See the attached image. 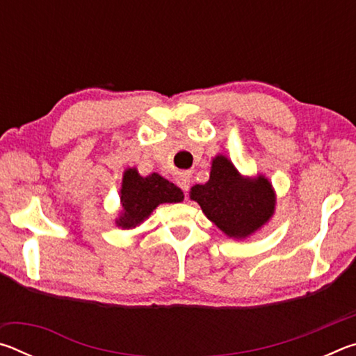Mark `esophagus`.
Wrapping results in <instances>:
<instances>
[{"label": "esophagus", "instance_id": "obj_1", "mask_svg": "<svg viewBox=\"0 0 356 356\" xmlns=\"http://www.w3.org/2000/svg\"><path fill=\"white\" fill-rule=\"evenodd\" d=\"M177 185L184 191H188V188H190V176H188V174H180V176L177 177Z\"/></svg>", "mask_w": 356, "mask_h": 356}]
</instances>
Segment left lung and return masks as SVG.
I'll use <instances>...</instances> for the list:
<instances>
[{"label": "left lung", "instance_id": "obj_1", "mask_svg": "<svg viewBox=\"0 0 356 356\" xmlns=\"http://www.w3.org/2000/svg\"><path fill=\"white\" fill-rule=\"evenodd\" d=\"M190 200L227 237L245 240L273 218L276 193L264 174L242 176L226 155L218 154L207 182L191 186Z\"/></svg>", "mask_w": 356, "mask_h": 356}]
</instances>
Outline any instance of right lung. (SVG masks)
<instances>
[{
    "label": "right lung",
    "instance_id": "add662e5",
    "mask_svg": "<svg viewBox=\"0 0 356 356\" xmlns=\"http://www.w3.org/2000/svg\"><path fill=\"white\" fill-rule=\"evenodd\" d=\"M119 197L120 210L114 222L129 231L147 220L160 204L182 201L184 193L160 174L152 172L143 177L136 168H127L122 174Z\"/></svg>",
    "mask_w": 356,
    "mask_h": 356
}]
</instances>
